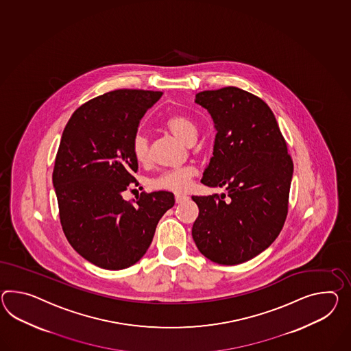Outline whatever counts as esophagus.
Returning <instances> with one entry per match:
<instances>
[{
  "instance_id": "34e87169",
  "label": "esophagus",
  "mask_w": 351,
  "mask_h": 351,
  "mask_svg": "<svg viewBox=\"0 0 351 351\" xmlns=\"http://www.w3.org/2000/svg\"><path fill=\"white\" fill-rule=\"evenodd\" d=\"M188 199L186 195H184V194H175V202L180 204V203H182V202H185Z\"/></svg>"
}]
</instances>
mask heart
Returning <instances> with one entry per match:
<instances>
[{"label":"heart","mask_w":351,"mask_h":351,"mask_svg":"<svg viewBox=\"0 0 351 351\" xmlns=\"http://www.w3.org/2000/svg\"><path fill=\"white\" fill-rule=\"evenodd\" d=\"M166 125L170 128L175 136L182 139L186 143H193L197 139V124L193 120L184 115H172L166 120ZM132 151L138 162H145L149 156V142L145 133L138 132L133 137ZM197 175V170L193 166H182L176 169H169L157 175L151 181V186L160 190L171 191H184L188 189L191 179Z\"/></svg>","instance_id":"heart-1"}]
</instances>
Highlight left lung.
I'll use <instances>...</instances> for the list:
<instances>
[{"instance_id": "8db88e82", "label": "left lung", "mask_w": 351, "mask_h": 351, "mask_svg": "<svg viewBox=\"0 0 351 351\" xmlns=\"http://www.w3.org/2000/svg\"><path fill=\"white\" fill-rule=\"evenodd\" d=\"M217 130L213 157L202 182L227 197H191L199 208L191 234L213 263L237 265L257 256L279 236L288 213L293 161L271 109L239 87L202 91Z\"/></svg>"}]
</instances>
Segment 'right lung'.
Here are the masks:
<instances>
[{"instance_id": "add662e5", "label": "right lung", "mask_w": 351, "mask_h": 351, "mask_svg": "<svg viewBox=\"0 0 351 351\" xmlns=\"http://www.w3.org/2000/svg\"><path fill=\"white\" fill-rule=\"evenodd\" d=\"M162 93L115 90L80 106L60 138L53 186L71 246L91 264L121 270L149 247L157 223L175 204L170 191L123 199L136 179L133 137Z\"/></svg>"}]
</instances>
